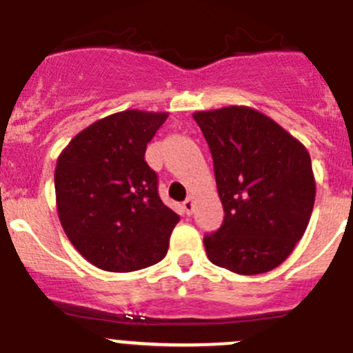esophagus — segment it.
<instances>
[{
  "label": "esophagus",
  "mask_w": 353,
  "mask_h": 353,
  "mask_svg": "<svg viewBox=\"0 0 353 353\" xmlns=\"http://www.w3.org/2000/svg\"><path fill=\"white\" fill-rule=\"evenodd\" d=\"M183 208H184V212H186L188 215H191L193 214V208H194V203H193V198H186V200L183 201Z\"/></svg>",
  "instance_id": "obj_1"
}]
</instances>
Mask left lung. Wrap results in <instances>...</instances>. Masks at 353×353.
<instances>
[{"instance_id": "left-lung-1", "label": "left lung", "mask_w": 353, "mask_h": 353, "mask_svg": "<svg viewBox=\"0 0 353 353\" xmlns=\"http://www.w3.org/2000/svg\"><path fill=\"white\" fill-rule=\"evenodd\" d=\"M214 160L224 221L205 234L208 260L243 276L269 272L302 239L316 200L305 146L248 107L196 112Z\"/></svg>"}]
</instances>
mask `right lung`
<instances>
[{
	"mask_svg": "<svg viewBox=\"0 0 353 353\" xmlns=\"http://www.w3.org/2000/svg\"><path fill=\"white\" fill-rule=\"evenodd\" d=\"M169 114L125 110L97 121L60 153L54 191L61 228L98 269L132 272L160 262L179 215L159 196L145 160Z\"/></svg>",
	"mask_w": 353,
	"mask_h": 353,
	"instance_id": "add662e5",
	"label": "right lung"
}]
</instances>
